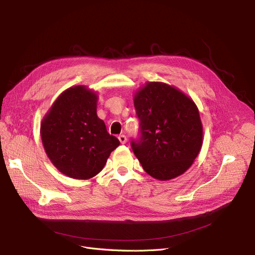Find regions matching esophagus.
Wrapping results in <instances>:
<instances>
[{
    "mask_svg": "<svg viewBox=\"0 0 255 255\" xmlns=\"http://www.w3.org/2000/svg\"><path fill=\"white\" fill-rule=\"evenodd\" d=\"M118 138H119L120 142H121V143H122V144L126 143V141H127V138H126V136H125V135H123V134H121V135H119V136H118Z\"/></svg>",
    "mask_w": 255,
    "mask_h": 255,
    "instance_id": "1",
    "label": "esophagus"
}]
</instances>
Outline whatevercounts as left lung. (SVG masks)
Returning <instances> with one entry per match:
<instances>
[{
    "label": "left lung",
    "mask_w": 255,
    "mask_h": 255,
    "mask_svg": "<svg viewBox=\"0 0 255 255\" xmlns=\"http://www.w3.org/2000/svg\"><path fill=\"white\" fill-rule=\"evenodd\" d=\"M133 101L140 136L131 146L144 171L160 181L183 175L203 145V124L194 101L160 82L146 83Z\"/></svg>",
    "instance_id": "1"
}]
</instances>
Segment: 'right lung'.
Returning <instances> with one entry per match:
<instances>
[{
	"mask_svg": "<svg viewBox=\"0 0 255 255\" xmlns=\"http://www.w3.org/2000/svg\"><path fill=\"white\" fill-rule=\"evenodd\" d=\"M97 101V93L88 87H71L53 102L40 126L47 157L69 178L95 177L120 144L98 118Z\"/></svg>",
	"mask_w": 255,
	"mask_h": 255,
	"instance_id": "obj_1",
	"label": "right lung"
}]
</instances>
